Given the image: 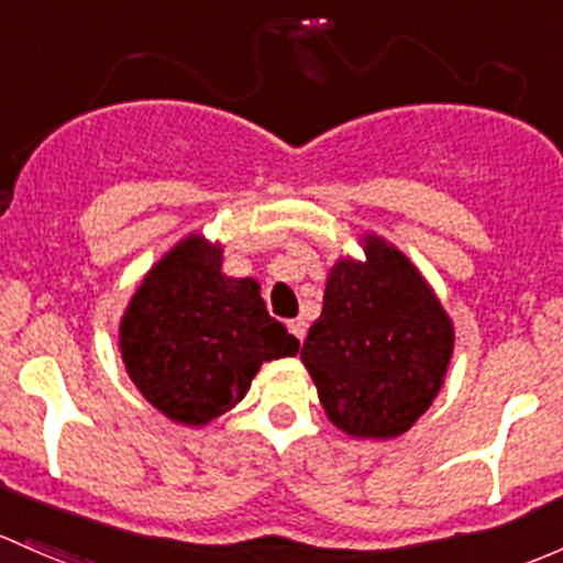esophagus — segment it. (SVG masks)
<instances>
[{
  "instance_id": "obj_1",
  "label": "esophagus",
  "mask_w": 563,
  "mask_h": 563,
  "mask_svg": "<svg viewBox=\"0 0 563 563\" xmlns=\"http://www.w3.org/2000/svg\"><path fill=\"white\" fill-rule=\"evenodd\" d=\"M288 329H291V334L294 336H297V340L301 342V340H305V334H307V323L305 321H301V318H294V321L291 323H288Z\"/></svg>"
}]
</instances>
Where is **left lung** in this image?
I'll return each mask as SVG.
<instances>
[{
    "label": "left lung",
    "mask_w": 563,
    "mask_h": 563,
    "mask_svg": "<svg viewBox=\"0 0 563 563\" xmlns=\"http://www.w3.org/2000/svg\"><path fill=\"white\" fill-rule=\"evenodd\" d=\"M358 245L364 258L331 264L301 364L336 429L394 440L440 394L455 331L434 288L399 247L375 232L361 234Z\"/></svg>",
    "instance_id": "obj_1"
}]
</instances>
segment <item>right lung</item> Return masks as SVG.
Returning a JSON list of instances; mask_svg holds the SVG:
<instances>
[{"mask_svg": "<svg viewBox=\"0 0 563 563\" xmlns=\"http://www.w3.org/2000/svg\"><path fill=\"white\" fill-rule=\"evenodd\" d=\"M221 264V242L186 234L145 272L118 323L140 394L197 429L245 399L264 361L299 353L297 336L266 312L262 286L223 275Z\"/></svg>", "mask_w": 563, "mask_h": 563, "instance_id": "1", "label": "right lung"}]
</instances>
